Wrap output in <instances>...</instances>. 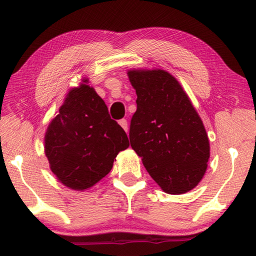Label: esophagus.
Returning a JSON list of instances; mask_svg holds the SVG:
<instances>
[{
  "mask_svg": "<svg viewBox=\"0 0 256 256\" xmlns=\"http://www.w3.org/2000/svg\"><path fill=\"white\" fill-rule=\"evenodd\" d=\"M118 123H120V126H122V128H124V131H125V132H128V120L123 118V120H120Z\"/></svg>",
  "mask_w": 256,
  "mask_h": 256,
  "instance_id": "obj_1",
  "label": "esophagus"
}]
</instances>
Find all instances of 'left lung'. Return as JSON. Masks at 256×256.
<instances>
[{"label": "left lung", "mask_w": 256, "mask_h": 256, "mask_svg": "<svg viewBox=\"0 0 256 256\" xmlns=\"http://www.w3.org/2000/svg\"><path fill=\"white\" fill-rule=\"evenodd\" d=\"M128 76L138 96L130 126L132 149L164 192H188L203 178L210 158L201 118L167 71L136 68Z\"/></svg>", "instance_id": "1"}]
</instances>
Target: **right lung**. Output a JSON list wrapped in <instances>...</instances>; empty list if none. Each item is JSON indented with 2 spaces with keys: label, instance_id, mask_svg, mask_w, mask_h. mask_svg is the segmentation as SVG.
I'll return each instance as SVG.
<instances>
[{
  "label": "right lung",
  "instance_id": "obj_1",
  "mask_svg": "<svg viewBox=\"0 0 256 256\" xmlns=\"http://www.w3.org/2000/svg\"><path fill=\"white\" fill-rule=\"evenodd\" d=\"M89 79L68 90L45 133V154L60 183L84 190L104 178L120 151L128 148L126 133L110 118L105 102Z\"/></svg>",
  "mask_w": 256,
  "mask_h": 256
}]
</instances>
